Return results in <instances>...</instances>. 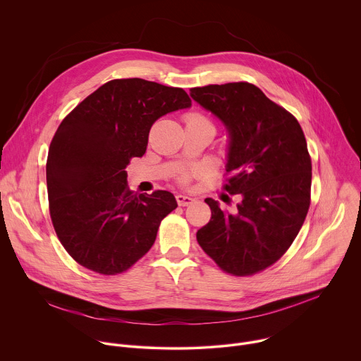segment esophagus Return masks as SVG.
Wrapping results in <instances>:
<instances>
[{"label": "esophagus", "instance_id": "1", "mask_svg": "<svg viewBox=\"0 0 361 361\" xmlns=\"http://www.w3.org/2000/svg\"><path fill=\"white\" fill-rule=\"evenodd\" d=\"M176 200H177L178 205H181V207H185V205H190V204L194 201V198H192V197H190V195H184V194H177Z\"/></svg>", "mask_w": 361, "mask_h": 361}]
</instances>
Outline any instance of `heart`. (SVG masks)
I'll use <instances>...</instances> for the list:
<instances>
[{
  "instance_id": "obj_1",
  "label": "heart",
  "mask_w": 361,
  "mask_h": 361,
  "mask_svg": "<svg viewBox=\"0 0 361 361\" xmlns=\"http://www.w3.org/2000/svg\"><path fill=\"white\" fill-rule=\"evenodd\" d=\"M184 121H185V126H202V127H207L210 128L212 131H214V124L213 121L205 116L202 113H198V111H190L184 116ZM198 176V171L197 170H184L181 171L178 176H177V181L181 184V185H187L190 184V181Z\"/></svg>"
}]
</instances>
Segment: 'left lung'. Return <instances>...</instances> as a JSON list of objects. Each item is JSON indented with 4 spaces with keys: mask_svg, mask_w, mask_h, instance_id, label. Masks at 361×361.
Listing matches in <instances>:
<instances>
[{
    "mask_svg": "<svg viewBox=\"0 0 361 361\" xmlns=\"http://www.w3.org/2000/svg\"><path fill=\"white\" fill-rule=\"evenodd\" d=\"M230 133L223 190L240 194L235 213L205 198L212 219L197 231L204 252L226 273L245 277L279 262L310 207L312 159L297 118L254 84L191 88Z\"/></svg>",
    "mask_w": 361,
    "mask_h": 361,
    "instance_id": "left-lung-1",
    "label": "left lung"
}]
</instances>
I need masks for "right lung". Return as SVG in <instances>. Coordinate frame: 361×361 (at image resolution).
<instances>
[{
	"mask_svg": "<svg viewBox=\"0 0 361 361\" xmlns=\"http://www.w3.org/2000/svg\"><path fill=\"white\" fill-rule=\"evenodd\" d=\"M190 106L183 88L120 78L61 121L47 157L48 207L60 243L80 266L116 276L152 247L177 201L164 190L133 194L126 169L144 156L154 121Z\"/></svg>",
	"mask_w": 361,
	"mask_h": 361,
	"instance_id": "add662e5",
	"label": "right lung"
}]
</instances>
